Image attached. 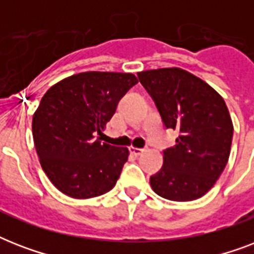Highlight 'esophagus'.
Segmentation results:
<instances>
[{
	"mask_svg": "<svg viewBox=\"0 0 254 254\" xmlns=\"http://www.w3.org/2000/svg\"><path fill=\"white\" fill-rule=\"evenodd\" d=\"M129 150H130V153L133 155H135V157H138L139 154H142V151H143V149H139V147H134V146H131L130 149H129Z\"/></svg>",
	"mask_w": 254,
	"mask_h": 254,
	"instance_id": "obj_1",
	"label": "esophagus"
}]
</instances>
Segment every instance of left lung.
<instances>
[{
    "label": "left lung",
    "instance_id": "obj_1",
    "mask_svg": "<svg viewBox=\"0 0 254 254\" xmlns=\"http://www.w3.org/2000/svg\"><path fill=\"white\" fill-rule=\"evenodd\" d=\"M166 127L179 131L150 177L159 196L190 201L208 192L228 162L233 124L225 101L209 84L178 67L138 72Z\"/></svg>",
    "mask_w": 254,
    "mask_h": 254
}]
</instances>
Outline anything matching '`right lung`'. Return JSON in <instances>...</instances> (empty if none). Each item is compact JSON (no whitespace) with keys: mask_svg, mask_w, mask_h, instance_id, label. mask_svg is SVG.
<instances>
[{"mask_svg":"<svg viewBox=\"0 0 254 254\" xmlns=\"http://www.w3.org/2000/svg\"><path fill=\"white\" fill-rule=\"evenodd\" d=\"M137 81L133 73L88 71L58 81L42 97L33 115L34 145L42 169L61 192L89 199L115 187L129 150L95 135Z\"/></svg>","mask_w":254,"mask_h":254,"instance_id":"add662e5","label":"right lung"}]
</instances>
